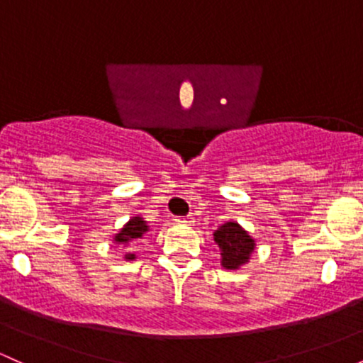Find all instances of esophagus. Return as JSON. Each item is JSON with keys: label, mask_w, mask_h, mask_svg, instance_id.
Wrapping results in <instances>:
<instances>
[{"label": "esophagus", "mask_w": 363, "mask_h": 363, "mask_svg": "<svg viewBox=\"0 0 363 363\" xmlns=\"http://www.w3.org/2000/svg\"><path fill=\"white\" fill-rule=\"evenodd\" d=\"M175 222H177V224H184V225H191L193 224V217H181V218H175Z\"/></svg>", "instance_id": "esophagus-1"}]
</instances>
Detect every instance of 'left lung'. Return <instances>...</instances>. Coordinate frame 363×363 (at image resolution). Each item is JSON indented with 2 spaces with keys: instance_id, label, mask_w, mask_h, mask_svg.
<instances>
[{
  "instance_id": "8db88e82",
  "label": "left lung",
  "mask_w": 363,
  "mask_h": 363,
  "mask_svg": "<svg viewBox=\"0 0 363 363\" xmlns=\"http://www.w3.org/2000/svg\"><path fill=\"white\" fill-rule=\"evenodd\" d=\"M215 245L220 250V265L225 270H238L246 265L257 248V241L236 220H227L213 233Z\"/></svg>"
}]
</instances>
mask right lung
Returning a JSON list of instances; mask_svg holds the SVG:
<instances>
[{"label": "right lung", "mask_w": 363, "mask_h": 363, "mask_svg": "<svg viewBox=\"0 0 363 363\" xmlns=\"http://www.w3.org/2000/svg\"><path fill=\"white\" fill-rule=\"evenodd\" d=\"M148 230H150V225L146 224L145 218H143L141 215H136V217H130L129 222H125L122 229L115 234L113 242L117 246H121V248L127 250L134 241L143 240ZM136 258L138 257L134 252H125V255H123V260L125 262H133L136 260Z\"/></svg>", "instance_id": "obj_1"}]
</instances>
